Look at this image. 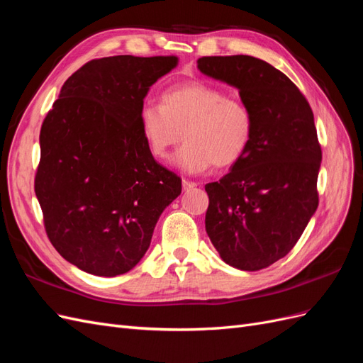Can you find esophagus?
Segmentation results:
<instances>
[{"label":"esophagus","mask_w":363,"mask_h":363,"mask_svg":"<svg viewBox=\"0 0 363 363\" xmlns=\"http://www.w3.org/2000/svg\"><path fill=\"white\" fill-rule=\"evenodd\" d=\"M199 184V183H195V182H191V180H183V189L184 191H189V189H192V188H195V186Z\"/></svg>","instance_id":"34e87169"}]
</instances>
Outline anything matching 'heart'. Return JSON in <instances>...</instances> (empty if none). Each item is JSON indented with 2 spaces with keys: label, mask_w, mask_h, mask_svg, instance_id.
<instances>
[{
  "label": "heart",
  "mask_w": 363,
  "mask_h": 363,
  "mask_svg": "<svg viewBox=\"0 0 363 363\" xmlns=\"http://www.w3.org/2000/svg\"><path fill=\"white\" fill-rule=\"evenodd\" d=\"M140 128L151 155L160 160L184 139L175 164L188 174H200L212 164L227 168L242 159L255 133V116L239 98L192 82L164 91L160 106L142 108Z\"/></svg>",
  "instance_id": "heart-1"
}]
</instances>
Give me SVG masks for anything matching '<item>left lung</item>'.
Wrapping results in <instances>:
<instances>
[{
	"label": "left lung",
	"mask_w": 363,
	"mask_h": 363,
	"mask_svg": "<svg viewBox=\"0 0 363 363\" xmlns=\"http://www.w3.org/2000/svg\"><path fill=\"white\" fill-rule=\"evenodd\" d=\"M199 69L236 86L255 116L245 155L207 183L206 232L221 259L259 271L298 242L318 201L323 151L309 101L286 75L251 56H206Z\"/></svg>",
	"instance_id": "8db88e82"
}]
</instances>
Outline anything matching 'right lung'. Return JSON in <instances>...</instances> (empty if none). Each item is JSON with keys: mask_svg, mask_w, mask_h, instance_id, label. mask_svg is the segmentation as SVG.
Instances as JSON below:
<instances>
[{"mask_svg": "<svg viewBox=\"0 0 363 363\" xmlns=\"http://www.w3.org/2000/svg\"><path fill=\"white\" fill-rule=\"evenodd\" d=\"M177 56L94 59L62 86L40 127L35 175L52 247L94 276L115 277L144 257L182 179L152 157L140 128L152 83Z\"/></svg>", "mask_w": 363, "mask_h": 363, "instance_id": "right-lung-1", "label": "right lung"}]
</instances>
